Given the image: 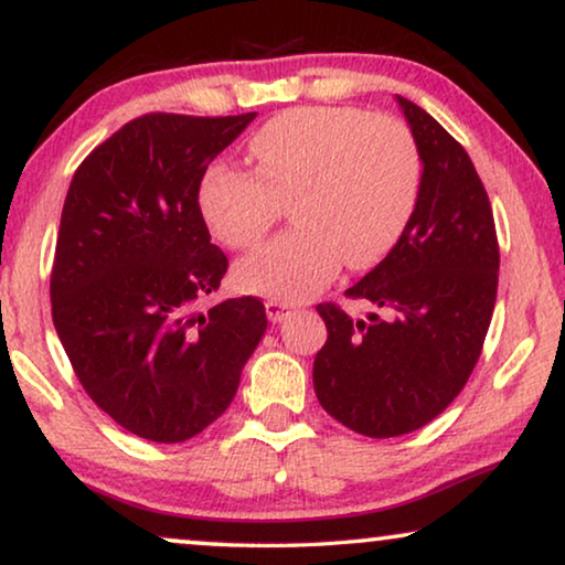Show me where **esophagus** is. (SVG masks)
I'll return each instance as SVG.
<instances>
[{
  "instance_id": "1",
  "label": "esophagus",
  "mask_w": 565,
  "mask_h": 565,
  "mask_svg": "<svg viewBox=\"0 0 565 565\" xmlns=\"http://www.w3.org/2000/svg\"><path fill=\"white\" fill-rule=\"evenodd\" d=\"M265 308H267V319L275 321V323L288 319L290 311H292L290 303H285V300H277V298H267Z\"/></svg>"
}]
</instances>
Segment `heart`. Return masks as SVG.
<instances>
[{
	"instance_id": "1",
	"label": "heart",
	"mask_w": 565,
	"mask_h": 565,
	"mask_svg": "<svg viewBox=\"0 0 565 565\" xmlns=\"http://www.w3.org/2000/svg\"><path fill=\"white\" fill-rule=\"evenodd\" d=\"M257 172L213 164L200 211L215 236L254 249L292 205L290 234L238 265L244 288L300 300L323 288L342 262L365 269L404 234L419 200L422 159L406 122L360 107H296L249 141Z\"/></svg>"
}]
</instances>
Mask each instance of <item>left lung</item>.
<instances>
[{
	"instance_id": "obj_1",
	"label": "left lung",
	"mask_w": 565,
	"mask_h": 565,
	"mask_svg": "<svg viewBox=\"0 0 565 565\" xmlns=\"http://www.w3.org/2000/svg\"><path fill=\"white\" fill-rule=\"evenodd\" d=\"M424 164L412 221L381 265L347 290L383 319L316 311L327 344L313 388L327 414L365 437H398L452 404L481 358L499 285L489 195L466 149L412 99L396 97Z\"/></svg>"
}]
</instances>
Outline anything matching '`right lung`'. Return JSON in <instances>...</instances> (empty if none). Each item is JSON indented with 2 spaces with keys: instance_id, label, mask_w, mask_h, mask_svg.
I'll return each instance as SVG.
<instances>
[{
  "instance_id": "1",
  "label": "right lung",
  "mask_w": 565,
  "mask_h": 565,
  "mask_svg": "<svg viewBox=\"0 0 565 565\" xmlns=\"http://www.w3.org/2000/svg\"><path fill=\"white\" fill-rule=\"evenodd\" d=\"M254 118L141 115L68 184L53 327L89 398L151 443H184L218 419L267 329L259 298L198 308L228 269L200 213V182Z\"/></svg>"
}]
</instances>
